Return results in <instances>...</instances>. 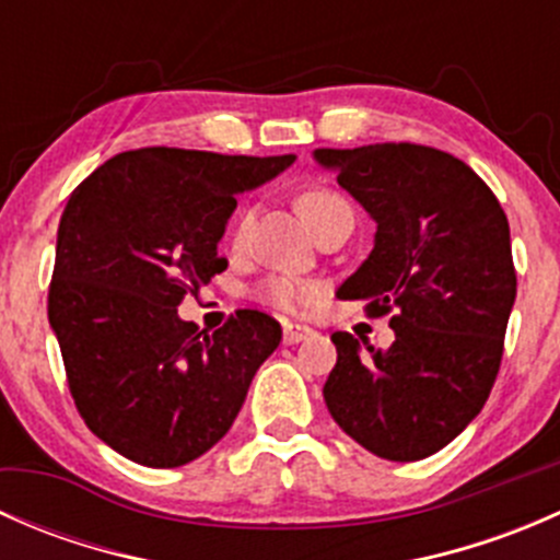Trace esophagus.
I'll return each mask as SVG.
<instances>
[{"label": "esophagus", "mask_w": 560, "mask_h": 560, "mask_svg": "<svg viewBox=\"0 0 560 560\" xmlns=\"http://www.w3.org/2000/svg\"><path fill=\"white\" fill-rule=\"evenodd\" d=\"M312 327H306V325H284V343H301V341H306L308 336H312Z\"/></svg>", "instance_id": "1"}]
</instances>
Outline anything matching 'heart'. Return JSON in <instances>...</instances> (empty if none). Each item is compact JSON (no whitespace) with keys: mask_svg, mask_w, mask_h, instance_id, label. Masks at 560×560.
Wrapping results in <instances>:
<instances>
[{"mask_svg":"<svg viewBox=\"0 0 560 560\" xmlns=\"http://www.w3.org/2000/svg\"><path fill=\"white\" fill-rule=\"evenodd\" d=\"M338 206H347V202H343L336 191L312 189L306 191V195H301V211L312 228ZM244 224L246 219H241V228H244ZM316 295H319V287H316L314 281L292 279V276H279V279L265 281L262 290H259V298H262L265 303H270V306L281 308V312H306V308L316 301Z\"/></svg>","mask_w":560,"mask_h":560,"instance_id":"1","label":"heart"}]
</instances>
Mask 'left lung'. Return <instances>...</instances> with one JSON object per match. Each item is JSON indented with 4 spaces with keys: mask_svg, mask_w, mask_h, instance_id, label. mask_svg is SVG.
Returning <instances> with one entry per match:
<instances>
[{
    "mask_svg": "<svg viewBox=\"0 0 560 560\" xmlns=\"http://www.w3.org/2000/svg\"><path fill=\"white\" fill-rule=\"evenodd\" d=\"M314 162L376 222L336 295L395 312L387 349L332 332L327 411L369 453L422 460L482 411L499 374L517 295L510 222L466 162L428 145L314 149Z\"/></svg>",
    "mask_w": 560,
    "mask_h": 560,
    "instance_id": "8db88e82",
    "label": "left lung"
}]
</instances>
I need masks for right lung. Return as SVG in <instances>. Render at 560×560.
<instances>
[{
	"mask_svg": "<svg viewBox=\"0 0 560 560\" xmlns=\"http://www.w3.org/2000/svg\"><path fill=\"white\" fill-rule=\"evenodd\" d=\"M295 162L138 149L100 165L56 233L48 322L89 431L140 466L175 468L238 417L279 322L238 312L200 332L178 316L189 290L228 268L219 241L244 191Z\"/></svg>",
	"mask_w": 560,
	"mask_h": 560,
	"instance_id": "1",
	"label": "right lung"
}]
</instances>
